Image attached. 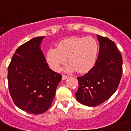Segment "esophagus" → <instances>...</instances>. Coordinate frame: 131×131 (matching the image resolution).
<instances>
[{"label":"esophagus","mask_w":131,"mask_h":131,"mask_svg":"<svg viewBox=\"0 0 131 131\" xmlns=\"http://www.w3.org/2000/svg\"><path fill=\"white\" fill-rule=\"evenodd\" d=\"M68 77H69V76L64 75H62V80H66V79H67V78Z\"/></svg>","instance_id":"1"}]
</instances>
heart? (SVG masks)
Masks as SVG:
<instances>
[{
  "label": "heart",
  "mask_w": 131,
  "mask_h": 131,
  "mask_svg": "<svg viewBox=\"0 0 131 131\" xmlns=\"http://www.w3.org/2000/svg\"><path fill=\"white\" fill-rule=\"evenodd\" d=\"M99 45L95 39L88 37H73L60 41L57 47L49 48L46 60L51 69L58 71L67 58L70 63L67 72L77 71L85 73L94 67L97 59Z\"/></svg>",
  "instance_id": "heart-1"
}]
</instances>
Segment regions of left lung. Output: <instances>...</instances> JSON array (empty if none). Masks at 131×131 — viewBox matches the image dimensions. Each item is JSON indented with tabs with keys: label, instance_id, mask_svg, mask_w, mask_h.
Wrapping results in <instances>:
<instances>
[{
	"label": "left lung",
	"instance_id": "left-lung-1",
	"mask_svg": "<svg viewBox=\"0 0 131 131\" xmlns=\"http://www.w3.org/2000/svg\"><path fill=\"white\" fill-rule=\"evenodd\" d=\"M99 52L95 65L82 77L76 99L88 107L99 105L116 91L122 74V57L116 44L108 38L98 35Z\"/></svg>",
	"mask_w": 131,
	"mask_h": 131
}]
</instances>
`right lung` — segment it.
Segmentation results:
<instances>
[{"label": "right lung", "instance_id": "add662e5", "mask_svg": "<svg viewBox=\"0 0 131 131\" xmlns=\"http://www.w3.org/2000/svg\"><path fill=\"white\" fill-rule=\"evenodd\" d=\"M45 37L20 45L8 67V85L17 107L31 114L46 112L55 96L62 75L49 69L41 43Z\"/></svg>", "mask_w": 131, "mask_h": 131}]
</instances>
